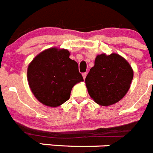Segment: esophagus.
<instances>
[{"label":"esophagus","instance_id":"34e87169","mask_svg":"<svg viewBox=\"0 0 153 153\" xmlns=\"http://www.w3.org/2000/svg\"><path fill=\"white\" fill-rule=\"evenodd\" d=\"M86 75H87V73H83V79H85V78H86Z\"/></svg>","mask_w":153,"mask_h":153}]
</instances>
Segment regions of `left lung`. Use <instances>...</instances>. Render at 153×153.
<instances>
[{"label":"left lung","mask_w":153,"mask_h":153,"mask_svg":"<svg viewBox=\"0 0 153 153\" xmlns=\"http://www.w3.org/2000/svg\"><path fill=\"white\" fill-rule=\"evenodd\" d=\"M133 78L132 67L117 53L97 56L85 82L88 93L97 103L109 106L120 101L129 90Z\"/></svg>","instance_id":"obj_1"}]
</instances>
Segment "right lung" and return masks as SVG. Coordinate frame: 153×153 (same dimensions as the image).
Listing matches in <instances>:
<instances>
[{
  "label": "right lung",
  "mask_w": 153,
  "mask_h": 153,
  "mask_svg": "<svg viewBox=\"0 0 153 153\" xmlns=\"http://www.w3.org/2000/svg\"><path fill=\"white\" fill-rule=\"evenodd\" d=\"M67 50L51 48L30 63L27 79L31 91L46 106L56 107L70 99L73 86L83 81L78 63Z\"/></svg>",
  "instance_id": "add662e5"
}]
</instances>
